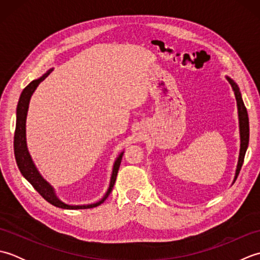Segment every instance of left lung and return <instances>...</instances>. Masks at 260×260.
Wrapping results in <instances>:
<instances>
[{
	"label": "left lung",
	"mask_w": 260,
	"mask_h": 260,
	"mask_svg": "<svg viewBox=\"0 0 260 260\" xmlns=\"http://www.w3.org/2000/svg\"><path fill=\"white\" fill-rule=\"evenodd\" d=\"M229 84L233 87L235 91L236 101H237V106H238V116H239V129H240V153H239V159H238V165H237L236 170V175H235V181L237 180L239 175V172L242 167V163H244L245 154L248 147V143H249V118H248V113L246 106L244 104V101L241 98V93L239 91V87L237 86L236 82L227 77Z\"/></svg>",
	"instance_id": "obj_1"
}]
</instances>
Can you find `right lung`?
I'll return each instance as SVG.
<instances>
[{
  "mask_svg": "<svg viewBox=\"0 0 260 260\" xmlns=\"http://www.w3.org/2000/svg\"><path fill=\"white\" fill-rule=\"evenodd\" d=\"M52 69L48 70L47 73L43 75L40 78L31 81L29 85H27L23 91L21 92V96L18 103V108H16V125H15V133H14V155H15V161L18 164V168L22 175L30 182L31 185L35 187V189L39 192L45 200H47L49 203H51L52 206L61 208V209H69V210H78V209H90L95 208L99 204H102L108 196L112 192L116 178H117L118 169L121 162V157H123V153H120L118 157L116 158L114 168H113V173L112 178H110V183L109 187L106 192V194L104 196L101 201L91 204H85V206H70V204H66L64 202L60 201L57 198L56 193H54L53 187L48 183V182L42 178L41 174L39 173L37 170L35 163H33L32 158L27 151L26 147V141H25V120H26V114H27V108H29V103L32 93L35 92L36 88L39 86L41 81L45 80L47 77L50 75Z\"/></svg>",
  "mask_w": 260,
  "mask_h": 260,
  "instance_id": "1",
  "label": "right lung"
}]
</instances>
